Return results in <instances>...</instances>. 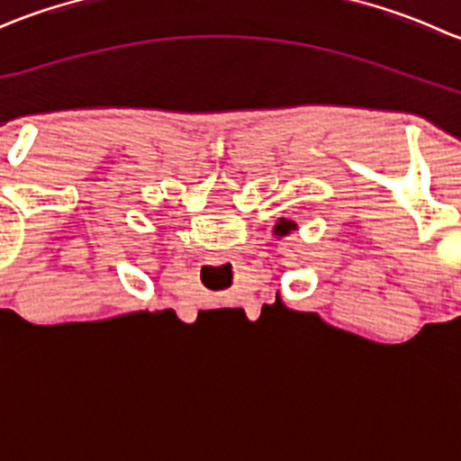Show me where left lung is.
I'll return each mask as SVG.
<instances>
[{
  "label": "left lung",
  "instance_id": "8db88e82",
  "mask_svg": "<svg viewBox=\"0 0 461 461\" xmlns=\"http://www.w3.org/2000/svg\"><path fill=\"white\" fill-rule=\"evenodd\" d=\"M292 230H296V222L287 221V218H281V221L276 222V227H274V231H276V234H281V236L290 234Z\"/></svg>",
  "mask_w": 461,
  "mask_h": 461
}]
</instances>
